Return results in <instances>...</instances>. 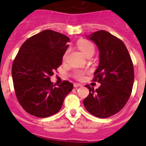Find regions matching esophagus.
I'll return each instance as SVG.
<instances>
[{
	"label": "esophagus",
	"instance_id": "34e87169",
	"mask_svg": "<svg viewBox=\"0 0 146 146\" xmlns=\"http://www.w3.org/2000/svg\"><path fill=\"white\" fill-rule=\"evenodd\" d=\"M82 85L80 84V83H74V88H79V87H82Z\"/></svg>",
	"mask_w": 146,
	"mask_h": 146
}]
</instances>
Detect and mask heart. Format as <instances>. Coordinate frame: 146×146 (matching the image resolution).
<instances>
[{
	"label": "heart",
	"instance_id": "obj_1",
	"mask_svg": "<svg viewBox=\"0 0 146 146\" xmlns=\"http://www.w3.org/2000/svg\"><path fill=\"white\" fill-rule=\"evenodd\" d=\"M77 47L80 50L82 51V52L86 55V57L90 55H93L94 53V51H95V47H94V44L91 42L88 41V40H80L79 42H77ZM68 50H66L64 54V56H63V58L65 60L67 57V55H68ZM85 72L82 70H76L74 72V76L75 78H77V80H82L84 78Z\"/></svg>",
	"mask_w": 146,
	"mask_h": 146
}]
</instances>
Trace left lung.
I'll list each match as a JSON object with an SVG mask.
<instances>
[{
	"label": "left lung",
	"mask_w": 146,
	"mask_h": 146,
	"mask_svg": "<svg viewBox=\"0 0 146 146\" xmlns=\"http://www.w3.org/2000/svg\"><path fill=\"white\" fill-rule=\"evenodd\" d=\"M87 38L96 44L99 50V64L93 80L101 84L89 89L83 100L85 108L98 118L110 117L123 109L133 87L134 67L127 48L121 39L105 31L94 32Z\"/></svg>",
	"instance_id": "8db88e82"
}]
</instances>
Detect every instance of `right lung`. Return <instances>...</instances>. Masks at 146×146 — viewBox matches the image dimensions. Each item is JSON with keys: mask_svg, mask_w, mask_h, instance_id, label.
Wrapping results in <instances>:
<instances>
[{"mask_svg": "<svg viewBox=\"0 0 146 146\" xmlns=\"http://www.w3.org/2000/svg\"><path fill=\"white\" fill-rule=\"evenodd\" d=\"M70 39L51 30H44L27 39L20 47L11 68L17 99L27 113L47 118L60 110L73 84L65 80L54 85L50 76L62 64Z\"/></svg>", "mask_w": 146, "mask_h": 146, "instance_id": "right-lung-1", "label": "right lung"}]
</instances>
